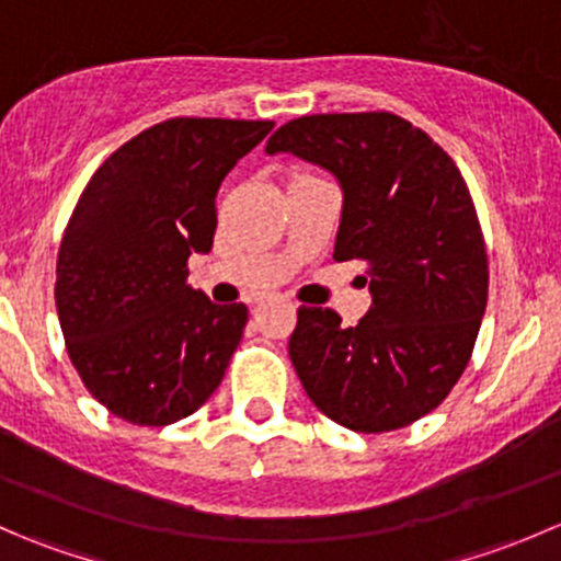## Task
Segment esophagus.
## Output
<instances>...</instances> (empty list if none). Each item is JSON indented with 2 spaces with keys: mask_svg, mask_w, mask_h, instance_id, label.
I'll return each mask as SVG.
<instances>
[{
  "mask_svg": "<svg viewBox=\"0 0 561 561\" xmlns=\"http://www.w3.org/2000/svg\"><path fill=\"white\" fill-rule=\"evenodd\" d=\"M263 293H257V296H249V304H260V301H263Z\"/></svg>",
  "mask_w": 561,
  "mask_h": 561,
  "instance_id": "34e87169",
  "label": "esophagus"
}]
</instances>
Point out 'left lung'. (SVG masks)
<instances>
[{"label": "left lung", "instance_id": "obj_1", "mask_svg": "<svg viewBox=\"0 0 561 561\" xmlns=\"http://www.w3.org/2000/svg\"><path fill=\"white\" fill-rule=\"evenodd\" d=\"M293 151L339 179L333 260H364L371 307L344 328L301 307L290 360L317 410L360 434L404 428L454 390L489 301L483 230L461 171L421 127L388 111L317 113L282 124Z\"/></svg>", "mask_w": 561, "mask_h": 561}]
</instances>
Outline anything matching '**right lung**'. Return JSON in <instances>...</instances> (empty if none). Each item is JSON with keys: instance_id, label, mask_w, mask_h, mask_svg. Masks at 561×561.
Wrapping results in <instances>:
<instances>
[{"instance_id": "obj_1", "label": "right lung", "mask_w": 561, "mask_h": 561, "mask_svg": "<svg viewBox=\"0 0 561 561\" xmlns=\"http://www.w3.org/2000/svg\"><path fill=\"white\" fill-rule=\"evenodd\" d=\"M274 122L179 116L113 151L89 179L56 260V312L89 393L135 426L192 415L222 382L247 307L186 285L217 230V192Z\"/></svg>"}]
</instances>
